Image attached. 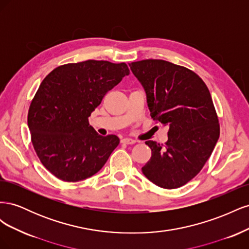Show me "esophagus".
<instances>
[{
  "label": "esophagus",
  "mask_w": 249,
  "mask_h": 249,
  "mask_svg": "<svg viewBox=\"0 0 249 249\" xmlns=\"http://www.w3.org/2000/svg\"><path fill=\"white\" fill-rule=\"evenodd\" d=\"M120 142L124 143V144H134V143H136V141L132 138H123L122 140H120Z\"/></svg>",
  "instance_id": "34e87169"
}]
</instances>
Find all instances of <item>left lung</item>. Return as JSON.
<instances>
[{
  "mask_svg": "<svg viewBox=\"0 0 249 249\" xmlns=\"http://www.w3.org/2000/svg\"><path fill=\"white\" fill-rule=\"evenodd\" d=\"M130 67L145 90L150 115L169 126L165 145L145 141L152 157L143 175L164 189L182 187L198 175L219 138L209 89L198 74L165 60H141Z\"/></svg>",
  "mask_w": 249,
  "mask_h": 249,
  "instance_id": "obj_1",
  "label": "left lung"
}]
</instances>
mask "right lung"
<instances>
[{
	"label": "right lung",
	"mask_w": 249,
	"mask_h": 249,
	"mask_svg": "<svg viewBox=\"0 0 249 249\" xmlns=\"http://www.w3.org/2000/svg\"><path fill=\"white\" fill-rule=\"evenodd\" d=\"M129 73L124 62L87 60L60 65L43 79L30 105L28 125L37 157L53 176L78 182L107 162L119 139L101 136L88 117Z\"/></svg>",
	"instance_id": "1"
}]
</instances>
